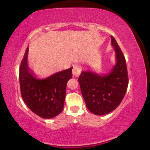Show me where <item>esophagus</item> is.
<instances>
[{
	"label": "esophagus",
	"instance_id": "1",
	"mask_svg": "<svg viewBox=\"0 0 150 150\" xmlns=\"http://www.w3.org/2000/svg\"><path fill=\"white\" fill-rule=\"evenodd\" d=\"M81 70H82V68H81V66H80V65H74L73 69V76L78 77L81 73Z\"/></svg>",
	"mask_w": 150,
	"mask_h": 150
}]
</instances>
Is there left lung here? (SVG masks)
<instances>
[{
	"instance_id": "8db88e82",
	"label": "left lung",
	"mask_w": 150,
	"mask_h": 150,
	"mask_svg": "<svg viewBox=\"0 0 150 150\" xmlns=\"http://www.w3.org/2000/svg\"><path fill=\"white\" fill-rule=\"evenodd\" d=\"M111 44L116 53V63L106 75H99L87 70L78 78L82 95L90 112L102 116L119 106L128 85V70L123 53L114 37Z\"/></svg>"
}]
</instances>
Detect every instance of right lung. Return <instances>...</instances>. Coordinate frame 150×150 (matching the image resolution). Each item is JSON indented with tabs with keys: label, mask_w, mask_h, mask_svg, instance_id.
I'll use <instances>...</instances> for the list:
<instances>
[{
	"label": "right lung",
	"mask_w": 150,
	"mask_h": 150,
	"mask_svg": "<svg viewBox=\"0 0 150 150\" xmlns=\"http://www.w3.org/2000/svg\"><path fill=\"white\" fill-rule=\"evenodd\" d=\"M27 48L20 68L22 97L32 112L43 118H52L63 109L68 81L72 78V69L62 70L45 79H37L27 63Z\"/></svg>",
	"instance_id": "right-lung-1"
}]
</instances>
